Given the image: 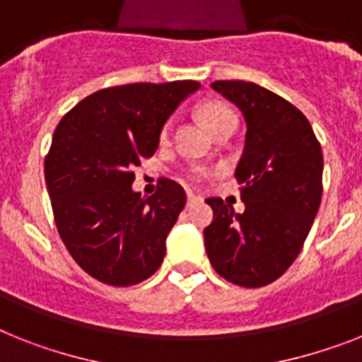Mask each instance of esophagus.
I'll return each instance as SVG.
<instances>
[{"mask_svg": "<svg viewBox=\"0 0 362 362\" xmlns=\"http://www.w3.org/2000/svg\"><path fill=\"white\" fill-rule=\"evenodd\" d=\"M188 205H190V203H196V202H202V198H199V196H196V194H192V192H188Z\"/></svg>", "mask_w": 362, "mask_h": 362, "instance_id": "esophagus-1", "label": "esophagus"}]
</instances>
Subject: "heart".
I'll return each instance as SVG.
<instances>
[{
  "instance_id": "b5f03b06",
  "label": "heart",
  "mask_w": 362,
  "mask_h": 362,
  "mask_svg": "<svg viewBox=\"0 0 362 362\" xmlns=\"http://www.w3.org/2000/svg\"><path fill=\"white\" fill-rule=\"evenodd\" d=\"M199 115H202L203 124L207 125L213 133L228 124L237 125V115H235V110H233L228 103H222V101H209V103H205V105L202 107V112H199ZM170 133H172V122H166L159 134V139L163 144L164 142H168ZM192 177L203 179L205 177V172H203V170H194Z\"/></svg>"
}]
</instances>
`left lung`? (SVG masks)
<instances>
[{"instance_id": "8db88e82", "label": "left lung", "mask_w": 362, "mask_h": 362, "mask_svg": "<svg viewBox=\"0 0 362 362\" xmlns=\"http://www.w3.org/2000/svg\"><path fill=\"white\" fill-rule=\"evenodd\" d=\"M216 92L246 120L235 177L244 213L207 198L213 222L205 250L218 276L246 288L281 277L303 247L322 202L324 155L303 112L281 95L246 81H214Z\"/></svg>"}]
</instances>
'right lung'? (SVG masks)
<instances>
[{
	"label": "right lung",
	"mask_w": 362,
	"mask_h": 362,
	"mask_svg": "<svg viewBox=\"0 0 362 362\" xmlns=\"http://www.w3.org/2000/svg\"><path fill=\"white\" fill-rule=\"evenodd\" d=\"M198 81L133 83L86 95L62 116L44 160L53 216L74 261L98 281L131 286L159 270L187 194L172 179L140 198L134 166L151 157Z\"/></svg>",
	"instance_id": "add662e5"
}]
</instances>
